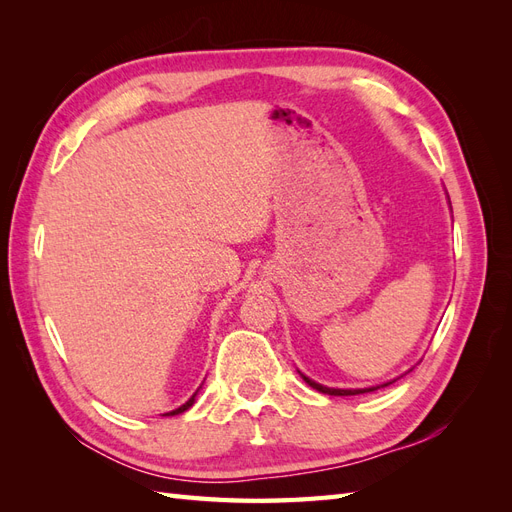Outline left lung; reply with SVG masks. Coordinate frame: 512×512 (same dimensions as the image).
Wrapping results in <instances>:
<instances>
[{
  "label": "left lung",
  "mask_w": 512,
  "mask_h": 512,
  "mask_svg": "<svg viewBox=\"0 0 512 512\" xmlns=\"http://www.w3.org/2000/svg\"><path fill=\"white\" fill-rule=\"evenodd\" d=\"M303 376V374H301ZM303 380L312 386V389H316V391H320V393H324V395H361V393H369V391H378L380 386H389L391 382H386V384H380V386H369V389H329V386H322V384H318V382H314V380H309L307 376H303Z\"/></svg>",
  "instance_id": "1"
}]
</instances>
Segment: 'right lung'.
<instances>
[{"label":"right lung","mask_w":512,"mask_h":512,"mask_svg":"<svg viewBox=\"0 0 512 512\" xmlns=\"http://www.w3.org/2000/svg\"><path fill=\"white\" fill-rule=\"evenodd\" d=\"M194 401H196V393H194L188 401H185V404H183L181 408H177V410H173V412H168V414H164V416H175V414H181V412H185L188 408H192V406H194Z\"/></svg>","instance_id":"right-lung-1"}]
</instances>
